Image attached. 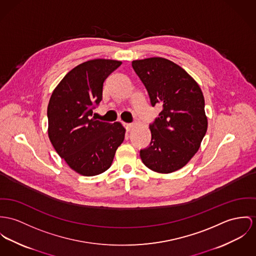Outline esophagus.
Returning <instances> with one entry per match:
<instances>
[{
  "mask_svg": "<svg viewBox=\"0 0 256 256\" xmlns=\"http://www.w3.org/2000/svg\"><path fill=\"white\" fill-rule=\"evenodd\" d=\"M124 126L126 132H130L132 128H134V124H124Z\"/></svg>",
  "mask_w": 256,
  "mask_h": 256,
  "instance_id": "34e87169",
  "label": "esophagus"
}]
</instances>
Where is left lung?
Segmentation results:
<instances>
[{
	"label": "left lung",
	"mask_w": 256,
	"mask_h": 256,
	"mask_svg": "<svg viewBox=\"0 0 256 256\" xmlns=\"http://www.w3.org/2000/svg\"><path fill=\"white\" fill-rule=\"evenodd\" d=\"M152 106L162 108L150 124L151 142L140 150L143 164L158 174L183 168L200 146L208 130L204 98L197 82L174 62L162 58L134 60Z\"/></svg>",
	"instance_id": "obj_1"
}]
</instances>
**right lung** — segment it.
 Listing matches in <instances>:
<instances>
[{"label":"right lung","instance_id":"right-lung-1","mask_svg":"<svg viewBox=\"0 0 256 256\" xmlns=\"http://www.w3.org/2000/svg\"><path fill=\"white\" fill-rule=\"evenodd\" d=\"M120 64L111 59L86 61L65 75L50 99V140L59 156L80 176L106 172L124 139L120 122L92 117V110L102 100L104 80Z\"/></svg>","mask_w":256,"mask_h":256}]
</instances>
